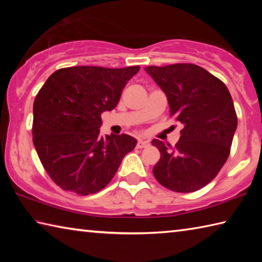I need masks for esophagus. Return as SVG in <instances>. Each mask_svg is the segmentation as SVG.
<instances>
[{
  "label": "esophagus",
  "mask_w": 262,
  "mask_h": 262,
  "mask_svg": "<svg viewBox=\"0 0 262 262\" xmlns=\"http://www.w3.org/2000/svg\"><path fill=\"white\" fill-rule=\"evenodd\" d=\"M147 145H149V141H145V140H139V142H137L136 147L139 149H142L144 147H147Z\"/></svg>",
  "instance_id": "1"
}]
</instances>
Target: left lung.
<instances>
[{
  "label": "left lung",
  "mask_w": 262,
  "mask_h": 262,
  "mask_svg": "<svg viewBox=\"0 0 262 262\" xmlns=\"http://www.w3.org/2000/svg\"><path fill=\"white\" fill-rule=\"evenodd\" d=\"M144 69L166 95L170 114L184 125L176 147L152 140L161 152L155 178L174 192H195L215 178L229 157L237 129L231 95L221 79L196 64Z\"/></svg>",
  "instance_id": "obj_1"
}]
</instances>
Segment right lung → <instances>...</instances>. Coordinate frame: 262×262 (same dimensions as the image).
Segmentation results:
<instances>
[{"instance_id": "obj_1", "label": "right lung", "mask_w": 262, "mask_h": 262, "mask_svg": "<svg viewBox=\"0 0 262 262\" xmlns=\"http://www.w3.org/2000/svg\"><path fill=\"white\" fill-rule=\"evenodd\" d=\"M139 66L62 68L53 73L33 104V144L42 166L62 189L88 195L99 192L118 171L136 139L100 136L101 113L118 105Z\"/></svg>"}]
</instances>
